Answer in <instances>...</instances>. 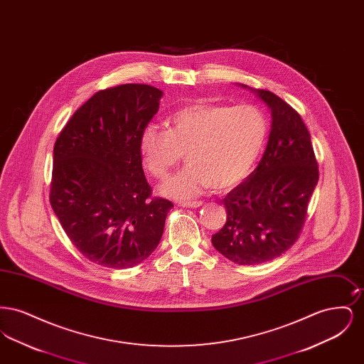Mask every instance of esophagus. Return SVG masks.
I'll return each mask as SVG.
<instances>
[{
  "mask_svg": "<svg viewBox=\"0 0 364 364\" xmlns=\"http://www.w3.org/2000/svg\"><path fill=\"white\" fill-rule=\"evenodd\" d=\"M202 205H203V202H202V200H195V202H181V203H180V206H181V208H200Z\"/></svg>",
  "mask_w": 364,
  "mask_h": 364,
  "instance_id": "obj_1",
  "label": "esophagus"
}]
</instances>
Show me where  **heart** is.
<instances>
[{"label":"heart","instance_id":"heart-1","mask_svg":"<svg viewBox=\"0 0 364 364\" xmlns=\"http://www.w3.org/2000/svg\"><path fill=\"white\" fill-rule=\"evenodd\" d=\"M166 125L168 129L146 127L139 146L147 169L158 178L186 153L190 164L161 186L165 196L178 200L211 186H237L255 166L269 134L266 114L254 105H188L169 116Z\"/></svg>","mask_w":364,"mask_h":364}]
</instances>
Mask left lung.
Here are the masks:
<instances>
[{"label": "left lung", "mask_w": 364, "mask_h": 364, "mask_svg": "<svg viewBox=\"0 0 364 364\" xmlns=\"http://www.w3.org/2000/svg\"><path fill=\"white\" fill-rule=\"evenodd\" d=\"M239 86L267 105L272 129L257 169L226 195L225 225L211 242L226 259L251 266L294 245L319 173L310 132L299 113L270 91Z\"/></svg>", "instance_id": "8db88e82"}]
</instances>
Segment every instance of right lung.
<instances>
[{
	"mask_svg": "<svg viewBox=\"0 0 364 364\" xmlns=\"http://www.w3.org/2000/svg\"><path fill=\"white\" fill-rule=\"evenodd\" d=\"M162 95L147 85L98 91L55 140L50 205L73 245L105 267L128 269L147 259L173 208L151 198L139 146Z\"/></svg>",
	"mask_w": 364,
	"mask_h": 364,
	"instance_id": "obj_1",
	"label": "right lung"
}]
</instances>
